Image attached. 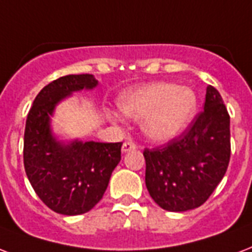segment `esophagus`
Listing matches in <instances>:
<instances>
[{
    "instance_id": "obj_1",
    "label": "esophagus",
    "mask_w": 252,
    "mask_h": 252,
    "mask_svg": "<svg viewBox=\"0 0 252 252\" xmlns=\"http://www.w3.org/2000/svg\"><path fill=\"white\" fill-rule=\"evenodd\" d=\"M137 148V145L134 143H132V141H126V143L123 144V152H129V151H133V149H136Z\"/></svg>"
}]
</instances>
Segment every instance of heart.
Segmentation results:
<instances>
[{"label": "heart", "instance_id": "1", "mask_svg": "<svg viewBox=\"0 0 252 252\" xmlns=\"http://www.w3.org/2000/svg\"><path fill=\"white\" fill-rule=\"evenodd\" d=\"M118 104L126 116L143 119V130L149 139L168 141L189 124L197 97L190 88L160 82L123 94Z\"/></svg>", "mask_w": 252, "mask_h": 252}]
</instances>
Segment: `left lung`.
I'll use <instances>...</instances> for the list:
<instances>
[{"label":"left lung","instance_id":"1","mask_svg":"<svg viewBox=\"0 0 252 252\" xmlns=\"http://www.w3.org/2000/svg\"><path fill=\"white\" fill-rule=\"evenodd\" d=\"M230 153V115L220 92L209 86L203 111L180 136L144 149L148 191L164 210L201 206L222 181Z\"/></svg>","mask_w":252,"mask_h":252}]
</instances>
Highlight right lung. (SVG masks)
<instances>
[{
	"label": "right lung",
	"instance_id": "obj_1",
	"mask_svg": "<svg viewBox=\"0 0 252 252\" xmlns=\"http://www.w3.org/2000/svg\"><path fill=\"white\" fill-rule=\"evenodd\" d=\"M97 80L90 74L66 75L42 88L28 113L24 136L25 172L32 189L51 210L63 216L87 213L99 202L113 169L122 158L123 143L54 139L50 116L63 97Z\"/></svg>",
	"mask_w": 252,
	"mask_h": 252
}]
</instances>
